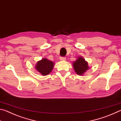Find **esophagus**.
Masks as SVG:
<instances>
[{
	"mask_svg": "<svg viewBox=\"0 0 121 121\" xmlns=\"http://www.w3.org/2000/svg\"><path fill=\"white\" fill-rule=\"evenodd\" d=\"M60 60L61 61H65V60H66V58H65V57H60Z\"/></svg>",
	"mask_w": 121,
	"mask_h": 121,
	"instance_id": "1",
	"label": "esophagus"
}]
</instances>
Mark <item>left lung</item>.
I'll return each instance as SVG.
<instances>
[{
    "instance_id": "left-lung-1",
    "label": "left lung",
    "mask_w": 121,
    "mask_h": 121,
    "mask_svg": "<svg viewBox=\"0 0 121 121\" xmlns=\"http://www.w3.org/2000/svg\"><path fill=\"white\" fill-rule=\"evenodd\" d=\"M73 65L75 71L79 75H83L89 69L87 62L82 56L78 57L77 60L73 63Z\"/></svg>"
}]
</instances>
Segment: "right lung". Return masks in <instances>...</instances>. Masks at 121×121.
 <instances>
[{"label":"right lung","instance_id":"add662e5","mask_svg":"<svg viewBox=\"0 0 121 121\" xmlns=\"http://www.w3.org/2000/svg\"><path fill=\"white\" fill-rule=\"evenodd\" d=\"M53 67L54 62L47 59L43 58L37 62L35 68L42 75L46 76L52 71Z\"/></svg>","mask_w":121,"mask_h":121}]
</instances>
